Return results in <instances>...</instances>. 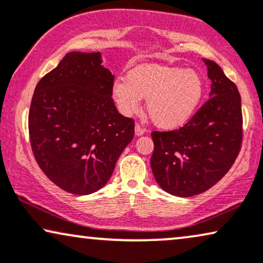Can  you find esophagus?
Returning a JSON list of instances; mask_svg holds the SVG:
<instances>
[{
    "label": "esophagus",
    "instance_id": "esophagus-1",
    "mask_svg": "<svg viewBox=\"0 0 263 263\" xmlns=\"http://www.w3.org/2000/svg\"><path fill=\"white\" fill-rule=\"evenodd\" d=\"M135 132H136V135H137V136L144 135V134H145L144 126H142L141 124H136V126H135Z\"/></svg>",
    "mask_w": 263,
    "mask_h": 263
}]
</instances>
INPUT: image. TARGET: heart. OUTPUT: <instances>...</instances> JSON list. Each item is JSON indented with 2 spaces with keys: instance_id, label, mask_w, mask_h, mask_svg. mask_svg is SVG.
Wrapping results in <instances>:
<instances>
[{
  "instance_id": "1",
  "label": "heart",
  "mask_w": 263,
  "mask_h": 263,
  "mask_svg": "<svg viewBox=\"0 0 263 263\" xmlns=\"http://www.w3.org/2000/svg\"><path fill=\"white\" fill-rule=\"evenodd\" d=\"M204 95L202 77L176 66L142 65L114 82L111 96L126 117L137 113L142 99L154 122L162 128L184 126L194 117Z\"/></svg>"
}]
</instances>
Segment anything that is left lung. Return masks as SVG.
<instances>
[{
	"label": "left lung",
	"instance_id": "1",
	"mask_svg": "<svg viewBox=\"0 0 263 263\" xmlns=\"http://www.w3.org/2000/svg\"><path fill=\"white\" fill-rule=\"evenodd\" d=\"M204 64L212 80L211 99L181 127L152 132L154 177L164 191L179 197L202 194L218 183L232 167L243 141L236 84L214 61Z\"/></svg>",
	"mask_w": 263,
	"mask_h": 263
}]
</instances>
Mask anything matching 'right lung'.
<instances>
[{
  "mask_svg": "<svg viewBox=\"0 0 263 263\" xmlns=\"http://www.w3.org/2000/svg\"><path fill=\"white\" fill-rule=\"evenodd\" d=\"M101 64V52H68L38 82L31 101L34 159L69 194L103 187L135 136V120L119 114L111 99L114 76Z\"/></svg>",
  "mask_w": 263,
  "mask_h": 263,
  "instance_id": "add662e5",
  "label": "right lung"
}]
</instances>
